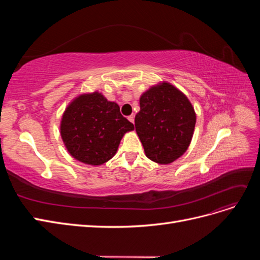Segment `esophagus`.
Segmentation results:
<instances>
[{"mask_svg": "<svg viewBox=\"0 0 260 260\" xmlns=\"http://www.w3.org/2000/svg\"><path fill=\"white\" fill-rule=\"evenodd\" d=\"M128 120H129L130 122H132V123H135V116H133V115H130V116L128 117Z\"/></svg>", "mask_w": 260, "mask_h": 260, "instance_id": "esophagus-1", "label": "esophagus"}]
</instances>
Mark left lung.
<instances>
[{
	"label": "left lung",
	"instance_id": "8db88e82",
	"mask_svg": "<svg viewBox=\"0 0 260 260\" xmlns=\"http://www.w3.org/2000/svg\"><path fill=\"white\" fill-rule=\"evenodd\" d=\"M196 114L183 92L167 81L151 86L140 98L136 131L147 158L168 165L190 146Z\"/></svg>",
	"mask_w": 260,
	"mask_h": 260
}]
</instances>
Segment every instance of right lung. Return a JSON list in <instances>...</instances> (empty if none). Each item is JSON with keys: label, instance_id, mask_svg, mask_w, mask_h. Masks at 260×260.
<instances>
[{"label": "right lung", "instance_id": "obj_1", "mask_svg": "<svg viewBox=\"0 0 260 260\" xmlns=\"http://www.w3.org/2000/svg\"><path fill=\"white\" fill-rule=\"evenodd\" d=\"M60 137L78 161L100 166L117 153L125 133L135 125L120 114L119 105L95 91L75 98L62 114Z\"/></svg>", "mask_w": 260, "mask_h": 260}]
</instances>
